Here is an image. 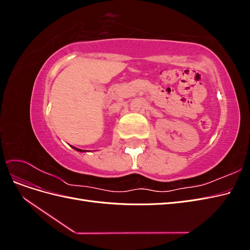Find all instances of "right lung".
Segmentation results:
<instances>
[{
  "label": "right lung",
  "instance_id": "1",
  "mask_svg": "<svg viewBox=\"0 0 250 250\" xmlns=\"http://www.w3.org/2000/svg\"><path fill=\"white\" fill-rule=\"evenodd\" d=\"M75 150H77V151H79V152H85V150H81V149H78V148H75V147H73Z\"/></svg>",
  "mask_w": 250,
  "mask_h": 250
}]
</instances>
